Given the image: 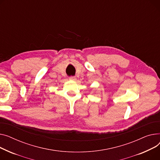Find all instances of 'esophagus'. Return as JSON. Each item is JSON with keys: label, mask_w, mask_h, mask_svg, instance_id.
<instances>
[{"label": "esophagus", "mask_w": 160, "mask_h": 160, "mask_svg": "<svg viewBox=\"0 0 160 160\" xmlns=\"http://www.w3.org/2000/svg\"><path fill=\"white\" fill-rule=\"evenodd\" d=\"M69 79L72 80V81H75V80H76V78L75 77V76H70L69 78Z\"/></svg>", "instance_id": "1"}]
</instances>
